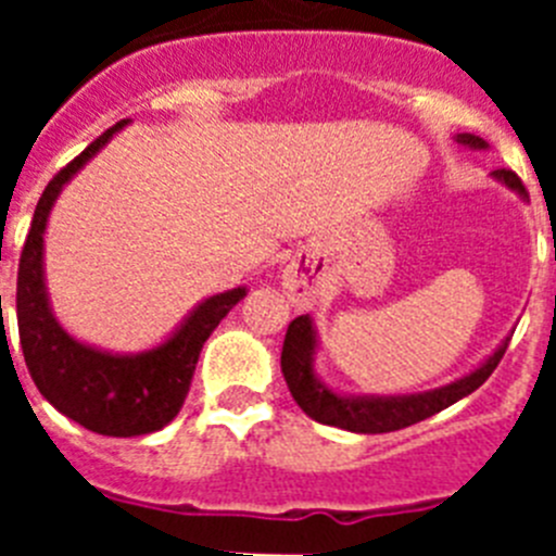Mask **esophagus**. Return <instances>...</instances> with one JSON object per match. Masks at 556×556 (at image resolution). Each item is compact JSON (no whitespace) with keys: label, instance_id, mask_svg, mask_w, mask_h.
Returning a JSON list of instances; mask_svg holds the SVG:
<instances>
[{"label":"esophagus","instance_id":"1","mask_svg":"<svg viewBox=\"0 0 556 556\" xmlns=\"http://www.w3.org/2000/svg\"><path fill=\"white\" fill-rule=\"evenodd\" d=\"M281 283H283V292H287L289 303H292L298 312L303 308H312L314 301H317V294H320V287L317 281L312 278L306 267L301 262H292L281 275Z\"/></svg>","mask_w":556,"mask_h":556}]
</instances>
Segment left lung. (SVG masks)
I'll use <instances>...</instances> for the list:
<instances>
[{
	"mask_svg": "<svg viewBox=\"0 0 556 556\" xmlns=\"http://www.w3.org/2000/svg\"><path fill=\"white\" fill-rule=\"evenodd\" d=\"M456 144L470 147V150H490V144L473 132H456ZM495 184L507 186L515 191L523 203H529V194L520 184V178L513 169L490 172ZM509 337L498 342L479 367L465 372L462 378H454L451 384L434 387L426 392H406V395H348V392L331 390V387L317 376V351H320V333L314 328V320L308 314L294 317L283 337L281 351V372L287 378V387L292 392L294 404L301 406L312 420L337 429L353 431V434H387V431L406 429L412 424H420L426 417L437 412L448 409L456 401L468 397L470 392L479 390L493 370L498 367L501 356L507 351Z\"/></svg>",
	"mask_w": 556,
	"mask_h": 556,
	"instance_id": "8db88e82",
	"label": "left lung"
}]
</instances>
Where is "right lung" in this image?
Listing matches in <instances>:
<instances>
[{
  "label": "right lung",
  "instance_id": "add662e5",
  "mask_svg": "<svg viewBox=\"0 0 556 556\" xmlns=\"http://www.w3.org/2000/svg\"><path fill=\"white\" fill-rule=\"evenodd\" d=\"M130 119L113 125L49 180L33 214L18 262L16 317L24 362L38 392L68 420L105 437L161 431L184 406L203 342L248 287L208 294L159 345L139 353H113L72 337L52 312L43 269V233L61 191Z\"/></svg>",
  "mask_w": 556,
  "mask_h": 556
}]
</instances>
